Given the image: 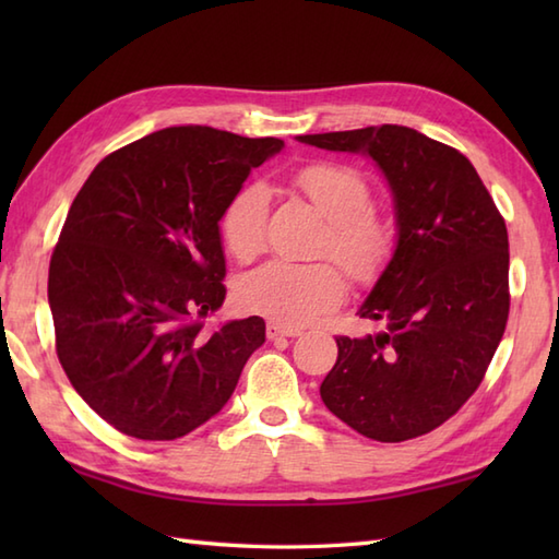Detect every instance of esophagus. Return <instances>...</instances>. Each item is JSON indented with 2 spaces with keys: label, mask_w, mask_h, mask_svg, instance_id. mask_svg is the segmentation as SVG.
I'll use <instances>...</instances> for the list:
<instances>
[{
  "label": "esophagus",
  "mask_w": 559,
  "mask_h": 559,
  "mask_svg": "<svg viewBox=\"0 0 559 559\" xmlns=\"http://www.w3.org/2000/svg\"><path fill=\"white\" fill-rule=\"evenodd\" d=\"M266 336L271 338V341H276V338H295V336H300V329H290V326H281V324H269L266 326Z\"/></svg>",
  "instance_id": "1"
}]
</instances>
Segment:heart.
<instances>
[{
	"mask_svg": "<svg viewBox=\"0 0 559 559\" xmlns=\"http://www.w3.org/2000/svg\"><path fill=\"white\" fill-rule=\"evenodd\" d=\"M290 185L329 221L319 254L334 257L360 286H372L382 278L394 261L399 235L394 223L372 209L374 192L367 177L346 163L314 160L295 170ZM266 187L242 185L221 213L225 249L237 261H252L266 245ZM343 293L346 281L331 261H269L240 281L237 302L273 324L302 326L334 310Z\"/></svg>",
	"mask_w": 559,
	"mask_h": 559,
	"instance_id": "obj_1",
	"label": "heart"
}]
</instances>
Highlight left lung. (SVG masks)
Masks as SVG:
<instances>
[{"label":"left lung","instance_id":"left-lung-1","mask_svg":"<svg viewBox=\"0 0 559 559\" xmlns=\"http://www.w3.org/2000/svg\"><path fill=\"white\" fill-rule=\"evenodd\" d=\"M367 153L396 201L399 247L358 310L384 326L336 336L326 408L377 442H406L449 420L480 386L509 317V240L500 209L461 151L399 124L305 134Z\"/></svg>","mask_w":559,"mask_h":559}]
</instances>
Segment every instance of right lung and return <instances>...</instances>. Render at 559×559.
Instances as JSON below:
<instances>
[{
  "mask_svg": "<svg viewBox=\"0 0 559 559\" xmlns=\"http://www.w3.org/2000/svg\"><path fill=\"white\" fill-rule=\"evenodd\" d=\"M281 139L168 127L105 156L52 249L55 350L79 396L127 437L168 442L213 418L266 338L225 300L218 221Z\"/></svg>",
  "mask_w": 559,
  "mask_h": 559,
  "instance_id": "right-lung-1",
  "label": "right lung"
}]
</instances>
